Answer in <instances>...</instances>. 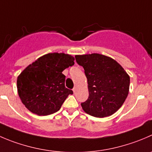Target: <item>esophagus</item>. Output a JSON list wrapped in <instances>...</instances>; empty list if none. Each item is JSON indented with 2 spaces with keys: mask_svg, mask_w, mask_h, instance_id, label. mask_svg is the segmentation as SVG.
Returning a JSON list of instances; mask_svg holds the SVG:
<instances>
[{
  "mask_svg": "<svg viewBox=\"0 0 152 152\" xmlns=\"http://www.w3.org/2000/svg\"><path fill=\"white\" fill-rule=\"evenodd\" d=\"M76 91H77V86H74V88H73V93H76Z\"/></svg>",
  "mask_w": 152,
  "mask_h": 152,
  "instance_id": "obj_1",
  "label": "esophagus"
}]
</instances>
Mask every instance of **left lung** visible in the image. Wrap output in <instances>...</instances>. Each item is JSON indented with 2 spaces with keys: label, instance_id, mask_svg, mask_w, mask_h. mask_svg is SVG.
<instances>
[{
  "label": "left lung",
  "instance_id": "left-lung-1",
  "mask_svg": "<svg viewBox=\"0 0 152 152\" xmlns=\"http://www.w3.org/2000/svg\"><path fill=\"white\" fill-rule=\"evenodd\" d=\"M78 64L83 67L88 79L89 96L81 103L85 113L95 117L115 113L127 98L130 77L113 58L98 53L77 55Z\"/></svg>",
  "mask_w": 152,
  "mask_h": 152
}]
</instances>
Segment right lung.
Wrapping results in <instances>:
<instances>
[{"label":"right lung","instance_id":"obj_1","mask_svg":"<svg viewBox=\"0 0 152 152\" xmlns=\"http://www.w3.org/2000/svg\"><path fill=\"white\" fill-rule=\"evenodd\" d=\"M68 54L48 53L26 67L18 76L17 88L25 107L39 116L56 113L73 91L65 88L62 71L74 64Z\"/></svg>","mask_w":152,"mask_h":152}]
</instances>
